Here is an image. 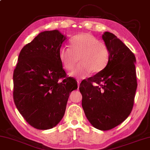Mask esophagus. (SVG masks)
Masks as SVG:
<instances>
[{
	"label": "esophagus",
	"mask_w": 150,
	"mask_h": 150,
	"mask_svg": "<svg viewBox=\"0 0 150 150\" xmlns=\"http://www.w3.org/2000/svg\"><path fill=\"white\" fill-rule=\"evenodd\" d=\"M80 82H81V81H79V80H78V81H77V86H78V88H79V85H80Z\"/></svg>",
	"instance_id": "34e87169"
}]
</instances>
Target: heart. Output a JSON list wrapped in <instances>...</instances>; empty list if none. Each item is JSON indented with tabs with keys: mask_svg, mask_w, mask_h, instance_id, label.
Here are the masks:
<instances>
[{
	"mask_svg": "<svg viewBox=\"0 0 150 150\" xmlns=\"http://www.w3.org/2000/svg\"><path fill=\"white\" fill-rule=\"evenodd\" d=\"M59 59L63 67L68 71L75 69L79 60V64L71 75L86 77L91 71L101 72L108 65L110 52L108 47L93 35L81 33L71 41V49L62 47L59 52Z\"/></svg>",
	"mask_w": 150,
	"mask_h": 150,
	"instance_id": "b5f03b06",
	"label": "heart"
}]
</instances>
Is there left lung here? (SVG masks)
Masks as SVG:
<instances>
[{"label":"left lung","mask_w":150,"mask_h":150,"mask_svg":"<svg viewBox=\"0 0 150 150\" xmlns=\"http://www.w3.org/2000/svg\"><path fill=\"white\" fill-rule=\"evenodd\" d=\"M102 39L110 52L108 65L79 86L82 107L93 127L108 131L122 123L133 109L137 87L135 57L113 33Z\"/></svg>","instance_id":"8db88e82"}]
</instances>
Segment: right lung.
<instances>
[{"instance_id": "obj_1", "label": "right lung", "mask_w": 150, "mask_h": 150, "mask_svg": "<svg viewBox=\"0 0 150 150\" xmlns=\"http://www.w3.org/2000/svg\"><path fill=\"white\" fill-rule=\"evenodd\" d=\"M67 39L59 30L40 33L21 49L13 72V99L31 126L40 130L55 127L65 112L69 94L77 89L67 77L59 52ZM60 79H63L59 82Z\"/></svg>"}]
</instances>
